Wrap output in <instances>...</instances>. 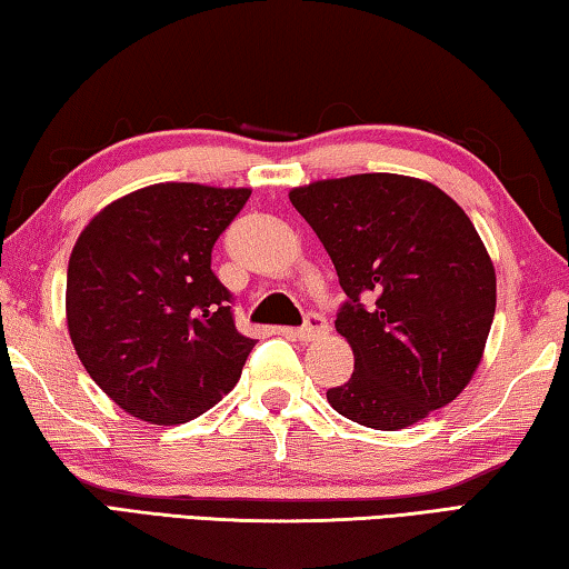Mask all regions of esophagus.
I'll return each instance as SVG.
<instances>
[{
    "label": "esophagus",
    "instance_id": "esophagus-1",
    "mask_svg": "<svg viewBox=\"0 0 569 569\" xmlns=\"http://www.w3.org/2000/svg\"><path fill=\"white\" fill-rule=\"evenodd\" d=\"M326 331H329V321H326L321 313H308L303 326H298L296 329V339L311 341V339H316V336H321Z\"/></svg>",
    "mask_w": 569,
    "mask_h": 569
}]
</instances>
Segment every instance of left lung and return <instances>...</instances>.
<instances>
[{"label": "left lung", "instance_id": "8db88e82", "mask_svg": "<svg viewBox=\"0 0 569 569\" xmlns=\"http://www.w3.org/2000/svg\"><path fill=\"white\" fill-rule=\"evenodd\" d=\"M346 301L351 379L326 391L341 417L397 431L455 401L475 377L497 306L495 266L445 190L393 172L293 188Z\"/></svg>", "mask_w": 569, "mask_h": 569}]
</instances>
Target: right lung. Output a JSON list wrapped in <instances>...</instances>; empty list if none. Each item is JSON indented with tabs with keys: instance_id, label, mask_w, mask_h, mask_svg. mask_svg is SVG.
Segmentation results:
<instances>
[{
	"instance_id": "obj_1",
	"label": "right lung",
	"mask_w": 569,
	"mask_h": 569,
	"mask_svg": "<svg viewBox=\"0 0 569 569\" xmlns=\"http://www.w3.org/2000/svg\"><path fill=\"white\" fill-rule=\"evenodd\" d=\"M248 188L158 182L94 216L67 266V329L92 381L132 417L172 427L236 387L256 341L210 256Z\"/></svg>"
}]
</instances>
